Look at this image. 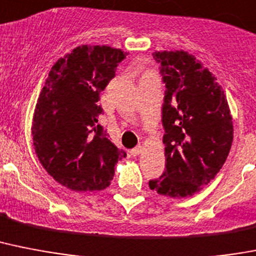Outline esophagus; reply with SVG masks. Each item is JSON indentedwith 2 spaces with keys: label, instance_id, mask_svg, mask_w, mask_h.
Segmentation results:
<instances>
[{
  "label": "esophagus",
  "instance_id": "obj_1",
  "mask_svg": "<svg viewBox=\"0 0 256 256\" xmlns=\"http://www.w3.org/2000/svg\"><path fill=\"white\" fill-rule=\"evenodd\" d=\"M143 151V147L142 146H136V147H134V148L132 150V151H130V154H132V156H136V155H139V154L142 152Z\"/></svg>",
  "mask_w": 256,
  "mask_h": 256
}]
</instances>
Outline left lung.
Instances as JSON below:
<instances>
[{
	"mask_svg": "<svg viewBox=\"0 0 256 256\" xmlns=\"http://www.w3.org/2000/svg\"><path fill=\"white\" fill-rule=\"evenodd\" d=\"M166 82V171L148 186L162 196L190 197L217 176L232 143V117L217 78L184 50L155 51Z\"/></svg>",
	"mask_w": 256,
	"mask_h": 256,
	"instance_id": "left-lung-1",
	"label": "left lung"
}]
</instances>
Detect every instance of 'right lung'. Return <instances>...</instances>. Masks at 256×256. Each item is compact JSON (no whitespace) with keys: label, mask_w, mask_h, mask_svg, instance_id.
<instances>
[{"label":"right lung","mask_w":256,"mask_h":256,"mask_svg":"<svg viewBox=\"0 0 256 256\" xmlns=\"http://www.w3.org/2000/svg\"><path fill=\"white\" fill-rule=\"evenodd\" d=\"M126 58L121 48L82 44L56 60L40 90L31 134L50 176L76 192L102 190L126 152L98 124L100 93Z\"/></svg>","instance_id":"1"}]
</instances>
